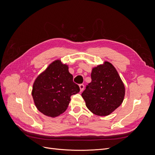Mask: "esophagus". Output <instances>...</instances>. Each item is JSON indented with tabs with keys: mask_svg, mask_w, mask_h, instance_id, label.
<instances>
[{
	"mask_svg": "<svg viewBox=\"0 0 155 155\" xmlns=\"http://www.w3.org/2000/svg\"><path fill=\"white\" fill-rule=\"evenodd\" d=\"M79 88H80V92H83V91L84 90V87H85V86H84L83 84H80V85H79Z\"/></svg>",
	"mask_w": 155,
	"mask_h": 155,
	"instance_id": "34e87169",
	"label": "esophagus"
}]
</instances>
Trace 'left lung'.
Here are the masks:
<instances>
[{"label": "left lung", "instance_id": "obj_1", "mask_svg": "<svg viewBox=\"0 0 155 155\" xmlns=\"http://www.w3.org/2000/svg\"><path fill=\"white\" fill-rule=\"evenodd\" d=\"M91 79L81 94L86 106L96 115H109L122 104L124 83L113 65L107 61L92 69Z\"/></svg>", "mask_w": 155, "mask_h": 155}]
</instances>
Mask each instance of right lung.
<instances>
[{
  "label": "right lung",
  "instance_id": "right-lung-1",
  "mask_svg": "<svg viewBox=\"0 0 155 155\" xmlns=\"http://www.w3.org/2000/svg\"><path fill=\"white\" fill-rule=\"evenodd\" d=\"M79 91L67 65L56 60L36 78L31 94L37 109L54 118L67 110L70 97Z\"/></svg>",
  "mask_w": 155,
  "mask_h": 155
}]
</instances>
